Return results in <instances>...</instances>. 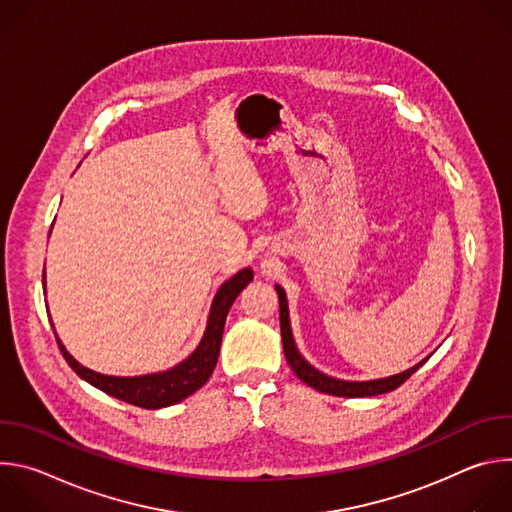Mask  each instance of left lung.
<instances>
[{"label": "left lung", "mask_w": 512, "mask_h": 512, "mask_svg": "<svg viewBox=\"0 0 512 512\" xmlns=\"http://www.w3.org/2000/svg\"><path fill=\"white\" fill-rule=\"evenodd\" d=\"M277 296H279V326H281V340H283V352H285V360L289 362L291 371H294L306 385L314 387L320 393H328V395H336V397H373V395H383L389 391H395L397 387H401L423 362L415 364L413 369L399 373L395 377H387V379H379V381H364V383H348V381H338L332 377L322 375L320 371H316L314 367L302 358V354L298 352L296 344H294V336H291V328H289V316H287V300H285V291L275 285Z\"/></svg>", "instance_id": "8db88e82"}]
</instances>
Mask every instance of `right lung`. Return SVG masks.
Instances as JSON below:
<instances>
[{"label": "right lung", "instance_id": "right-lung-1", "mask_svg": "<svg viewBox=\"0 0 512 512\" xmlns=\"http://www.w3.org/2000/svg\"><path fill=\"white\" fill-rule=\"evenodd\" d=\"M253 279L251 269H243L237 275H233L229 281H225L218 289V294L214 296L208 326L204 332L202 342L198 348L184 360L178 367L158 373V375H145V377H107L93 373L85 369L83 364H79L75 358H72L62 342L56 336L58 348L66 362L70 364V369L75 371L81 379L91 383L93 387L101 389L103 393L121 399L125 403H131L135 407L143 409H160L174 405L186 397H190L194 391H198L208 377L212 375L216 360H218V350H221V340L225 332V322L227 314L237 300V296L243 291V287ZM44 281V275H42Z\"/></svg>", "mask_w": 512, "mask_h": 512}]
</instances>
